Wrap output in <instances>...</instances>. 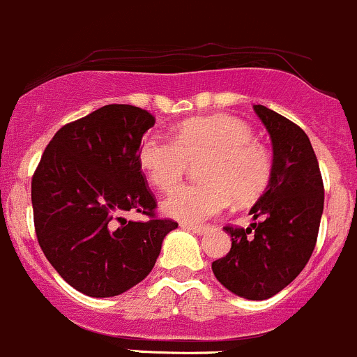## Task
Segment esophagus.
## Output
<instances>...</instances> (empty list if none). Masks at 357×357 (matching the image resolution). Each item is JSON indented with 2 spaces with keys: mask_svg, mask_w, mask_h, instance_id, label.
I'll return each instance as SVG.
<instances>
[{
  "mask_svg": "<svg viewBox=\"0 0 357 357\" xmlns=\"http://www.w3.org/2000/svg\"><path fill=\"white\" fill-rule=\"evenodd\" d=\"M183 230H189V232L196 234V235H204L208 232V227H201V225H189V223H183L182 225Z\"/></svg>",
  "mask_w": 357,
  "mask_h": 357,
  "instance_id": "1",
  "label": "esophagus"
}]
</instances>
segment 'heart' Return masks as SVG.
I'll list each match as a JSON object with an SVG mask.
<instances>
[{
  "label": "heart",
  "mask_w": 357,
  "mask_h": 357,
  "mask_svg": "<svg viewBox=\"0 0 357 357\" xmlns=\"http://www.w3.org/2000/svg\"><path fill=\"white\" fill-rule=\"evenodd\" d=\"M201 160L197 175L203 182L180 187L163 201V211L180 222H204L232 199L252 203L273 177L271 153L255 141L251 125L235 116L189 120L175 130V141L151 132L139 146V163L161 192L174 190L189 165Z\"/></svg>",
  "instance_id": "heart-1"
}]
</instances>
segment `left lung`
Segmentation results:
<instances>
[{
  "label": "left lung",
  "instance_id": "1",
  "mask_svg": "<svg viewBox=\"0 0 357 357\" xmlns=\"http://www.w3.org/2000/svg\"><path fill=\"white\" fill-rule=\"evenodd\" d=\"M255 112L273 144V177L251 208L256 223L245 230L225 227L232 248L211 270L235 296L263 301L287 287L310 261L325 190L306 132L263 105Z\"/></svg>",
  "mask_w": 357,
  "mask_h": 357
}]
</instances>
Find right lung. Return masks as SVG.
I'll use <instances>...</instances> for the list:
<instances>
[{"label": "right lung", "mask_w": 357, "mask_h": 357, "mask_svg": "<svg viewBox=\"0 0 357 357\" xmlns=\"http://www.w3.org/2000/svg\"><path fill=\"white\" fill-rule=\"evenodd\" d=\"M156 119L132 105H106L54 134L32 177L34 227L60 277L91 297H113L153 270L174 220L156 218V199L139 163L141 139ZM137 211L148 222H127Z\"/></svg>", "instance_id": "add662e5"}]
</instances>
